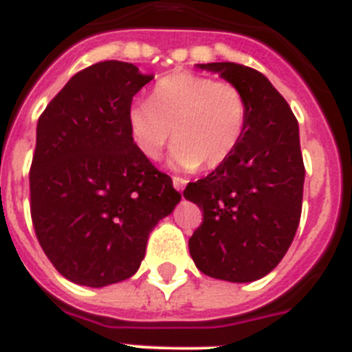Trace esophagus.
I'll return each instance as SVG.
<instances>
[{"label": "esophagus", "mask_w": 352, "mask_h": 352, "mask_svg": "<svg viewBox=\"0 0 352 352\" xmlns=\"http://www.w3.org/2000/svg\"><path fill=\"white\" fill-rule=\"evenodd\" d=\"M173 185H174V188H176V190H179V192H182L183 188H185V185H187V179L179 178V176H174Z\"/></svg>", "instance_id": "esophagus-1"}]
</instances>
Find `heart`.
<instances>
[{
  "instance_id": "1",
  "label": "heart",
  "mask_w": 352,
  "mask_h": 352,
  "mask_svg": "<svg viewBox=\"0 0 352 352\" xmlns=\"http://www.w3.org/2000/svg\"><path fill=\"white\" fill-rule=\"evenodd\" d=\"M133 144L158 160L173 140V162L182 169L221 167L237 149L246 126V100L239 86L192 72H174L155 84L151 102L127 113Z\"/></svg>"
}]
</instances>
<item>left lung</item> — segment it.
I'll return each instance as SVG.
<instances>
[{
  "label": "left lung",
  "mask_w": 352,
  "mask_h": 352,
  "mask_svg": "<svg viewBox=\"0 0 352 352\" xmlns=\"http://www.w3.org/2000/svg\"><path fill=\"white\" fill-rule=\"evenodd\" d=\"M197 66L239 86L246 126L234 155L183 190L203 210L188 250L208 277L252 283L283 261L300 221L306 169L298 122L257 69L235 63Z\"/></svg>",
  "instance_id": "obj_1"
}]
</instances>
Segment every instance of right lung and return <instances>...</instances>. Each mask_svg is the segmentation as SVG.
<instances>
[{
	"instance_id": "right-lung-1",
	"label": "right lung",
	"mask_w": 352,
	"mask_h": 352,
	"mask_svg": "<svg viewBox=\"0 0 352 352\" xmlns=\"http://www.w3.org/2000/svg\"><path fill=\"white\" fill-rule=\"evenodd\" d=\"M149 80L131 63L102 60L69 78L37 122L32 223L46 257L75 284L136 274L151 230L182 199L131 138L127 113Z\"/></svg>"
}]
</instances>
